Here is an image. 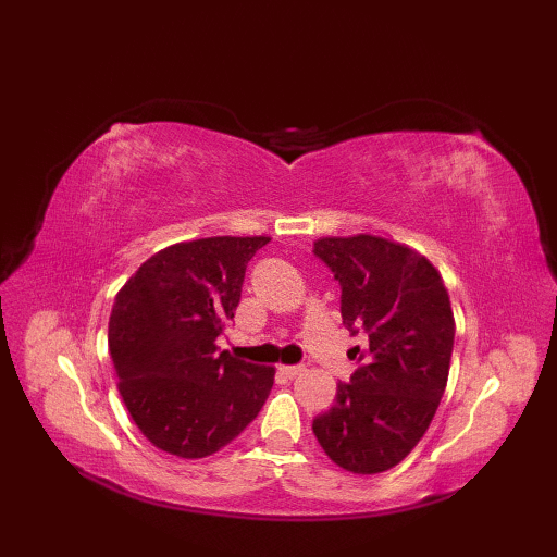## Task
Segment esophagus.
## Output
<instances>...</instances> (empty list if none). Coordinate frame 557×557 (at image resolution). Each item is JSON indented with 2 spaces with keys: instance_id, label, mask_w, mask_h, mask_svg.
<instances>
[{
  "instance_id": "1",
  "label": "esophagus",
  "mask_w": 557,
  "mask_h": 557,
  "mask_svg": "<svg viewBox=\"0 0 557 557\" xmlns=\"http://www.w3.org/2000/svg\"><path fill=\"white\" fill-rule=\"evenodd\" d=\"M306 369H304V366H280V373L282 375H287L289 377V381H292V377H297V375H301Z\"/></svg>"
}]
</instances>
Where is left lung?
I'll return each instance as SVG.
<instances>
[{
  "label": "left lung",
  "instance_id": "1",
  "mask_svg": "<svg viewBox=\"0 0 557 557\" xmlns=\"http://www.w3.org/2000/svg\"><path fill=\"white\" fill-rule=\"evenodd\" d=\"M313 253L335 272L342 323L366 333L351 349L359 369L337 385L335 405L313 419L325 455L354 474H381L429 429L447 385L455 318L429 258L373 234L323 236Z\"/></svg>",
  "mask_w": 557,
  "mask_h": 557
}]
</instances>
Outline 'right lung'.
Returning <instances> with one entry per match:
<instances>
[{
	"label": "right lung",
	"mask_w": 557,
	"mask_h": 557,
	"mask_svg": "<svg viewBox=\"0 0 557 557\" xmlns=\"http://www.w3.org/2000/svg\"><path fill=\"white\" fill-rule=\"evenodd\" d=\"M268 242L208 236L168 246L116 294L108 342L120 395L164 453H218L265 405L275 369L234 359L215 342L239 306L248 260Z\"/></svg>",
	"instance_id": "right-lung-1"
}]
</instances>
